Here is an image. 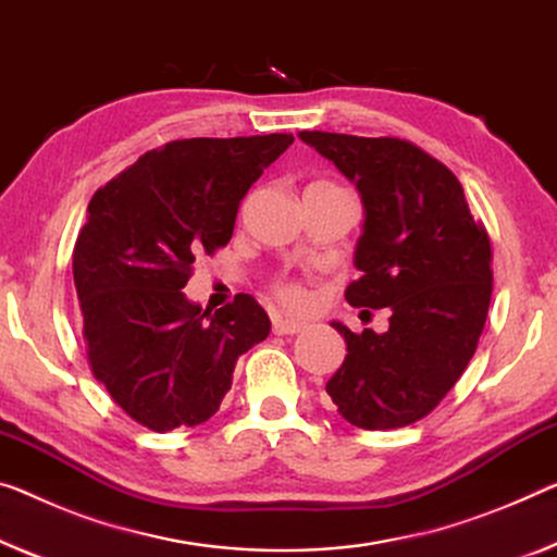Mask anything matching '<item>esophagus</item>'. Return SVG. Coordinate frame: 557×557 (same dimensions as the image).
Listing matches in <instances>:
<instances>
[{
	"instance_id": "obj_1",
	"label": "esophagus",
	"mask_w": 557,
	"mask_h": 557,
	"mask_svg": "<svg viewBox=\"0 0 557 557\" xmlns=\"http://www.w3.org/2000/svg\"><path fill=\"white\" fill-rule=\"evenodd\" d=\"M304 323L296 319H284V315H273V333L278 336H294V333H301Z\"/></svg>"
}]
</instances>
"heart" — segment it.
I'll return each mask as SVG.
<instances>
[{"label":"heart","mask_w":557,"mask_h":557,"mask_svg":"<svg viewBox=\"0 0 557 557\" xmlns=\"http://www.w3.org/2000/svg\"><path fill=\"white\" fill-rule=\"evenodd\" d=\"M276 296L284 301L286 306H304L306 304V290L298 288V286H290V284H281L276 286Z\"/></svg>","instance_id":"heart-1"}]
</instances>
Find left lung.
Wrapping results in <instances>:
<instances>
[{
  "label": "left lung",
  "mask_w": 557,
  "mask_h": 557,
  "mask_svg": "<svg viewBox=\"0 0 557 557\" xmlns=\"http://www.w3.org/2000/svg\"><path fill=\"white\" fill-rule=\"evenodd\" d=\"M298 139L356 184L363 228L361 278L346 301L391 308L388 331L354 333L333 321L346 358L326 393L350 425L386 431L421 421L475 354L493 294L491 242L448 166L416 144L301 132Z\"/></svg>",
  "instance_id": "left-lung-1"
}]
</instances>
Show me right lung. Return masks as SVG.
I'll return each mask as SVG.
<instances>
[{
    "instance_id": "right-lung-1",
    "label": "right lung",
    "mask_w": 557,
    "mask_h": 557,
    "mask_svg": "<svg viewBox=\"0 0 557 557\" xmlns=\"http://www.w3.org/2000/svg\"><path fill=\"white\" fill-rule=\"evenodd\" d=\"M294 134L182 139L151 149L99 189L74 246L91 373L151 431L216 413L238 356L269 336L249 294L211 313L184 286L201 253L234 234L238 203Z\"/></svg>"
}]
</instances>
